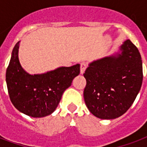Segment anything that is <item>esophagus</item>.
Instances as JSON below:
<instances>
[{
    "label": "esophagus",
    "mask_w": 147,
    "mask_h": 147,
    "mask_svg": "<svg viewBox=\"0 0 147 147\" xmlns=\"http://www.w3.org/2000/svg\"><path fill=\"white\" fill-rule=\"evenodd\" d=\"M87 67H88V64L86 63V62H82V63H81V69H80L81 73L82 74L84 73L85 71V69H87Z\"/></svg>",
    "instance_id": "34e87169"
}]
</instances>
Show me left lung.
<instances>
[{
  "label": "left lung",
  "mask_w": 147,
  "mask_h": 147,
  "mask_svg": "<svg viewBox=\"0 0 147 147\" xmlns=\"http://www.w3.org/2000/svg\"><path fill=\"white\" fill-rule=\"evenodd\" d=\"M121 53L92 62L83 76L85 105L100 119L123 115L132 105L143 82L141 55L130 40L121 47Z\"/></svg>",
  "instance_id": "left-lung-1"
}]
</instances>
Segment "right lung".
<instances>
[{"label": "right lung", "mask_w": 147, "mask_h": 147, "mask_svg": "<svg viewBox=\"0 0 147 147\" xmlns=\"http://www.w3.org/2000/svg\"><path fill=\"white\" fill-rule=\"evenodd\" d=\"M19 42L13 49L6 71V82L11 102L19 111L32 117H42L57 107L65 90L80 73V65L59 69L41 75L24 71L18 59Z\"/></svg>", "instance_id": "1"}]
</instances>
